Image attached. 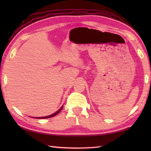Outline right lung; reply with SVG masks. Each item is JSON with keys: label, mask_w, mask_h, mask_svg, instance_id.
Returning a JSON list of instances; mask_svg holds the SVG:
<instances>
[{"label": "right lung", "mask_w": 151, "mask_h": 151, "mask_svg": "<svg viewBox=\"0 0 151 151\" xmlns=\"http://www.w3.org/2000/svg\"><path fill=\"white\" fill-rule=\"evenodd\" d=\"M62 108H63V106L62 107H61L57 111H56L55 113H54L53 114H51V115H48V116H45V117H32L33 118H37V119H47V118H50V117H54V116H55V115H56L58 114L59 113V112L62 110Z\"/></svg>", "instance_id": "1"}]
</instances>
